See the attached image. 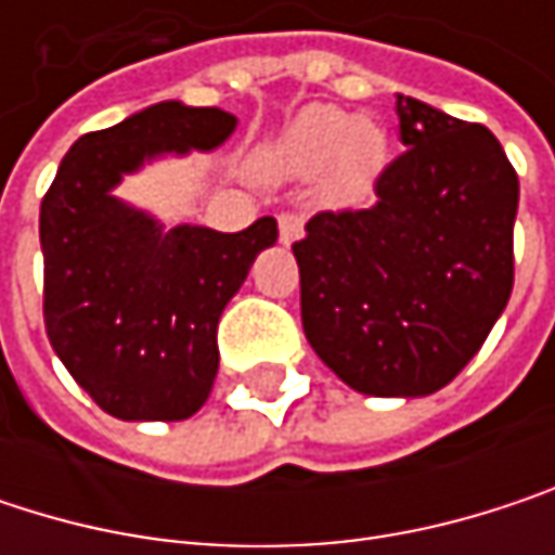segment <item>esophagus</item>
I'll return each mask as SVG.
<instances>
[{"label":"esophagus","instance_id":"1","mask_svg":"<svg viewBox=\"0 0 555 555\" xmlns=\"http://www.w3.org/2000/svg\"><path fill=\"white\" fill-rule=\"evenodd\" d=\"M301 234H305V221H301V215H295V211L279 215V237H282V244H285V247H288V244H295V241H301Z\"/></svg>","mask_w":555,"mask_h":555}]
</instances>
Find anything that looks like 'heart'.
Wrapping results in <instances>:
<instances>
[{"instance_id": "1", "label": "heart", "mask_w": 555, "mask_h": 555, "mask_svg": "<svg viewBox=\"0 0 555 555\" xmlns=\"http://www.w3.org/2000/svg\"><path fill=\"white\" fill-rule=\"evenodd\" d=\"M388 164L386 128L370 115H353L337 105H308L263 157L270 179H314L337 208L370 202Z\"/></svg>"}]
</instances>
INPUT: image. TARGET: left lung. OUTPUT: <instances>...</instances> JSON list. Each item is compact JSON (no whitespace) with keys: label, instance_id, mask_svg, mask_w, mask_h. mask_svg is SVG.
<instances>
[{"label":"left lung","instance_id":"1","mask_svg":"<svg viewBox=\"0 0 555 555\" xmlns=\"http://www.w3.org/2000/svg\"><path fill=\"white\" fill-rule=\"evenodd\" d=\"M401 144L363 211H321L292 247L301 327L353 391L424 398L453 383L514 285L517 172L486 125L395 102Z\"/></svg>","mask_w":555,"mask_h":555}]
</instances>
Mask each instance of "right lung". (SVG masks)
Here are the masks:
<instances>
[{
	"mask_svg": "<svg viewBox=\"0 0 555 555\" xmlns=\"http://www.w3.org/2000/svg\"><path fill=\"white\" fill-rule=\"evenodd\" d=\"M237 128L224 108L157 102L82 134L41 202L44 324L69 376L118 421H185L218 376V321L276 218L221 234L167 228L115 195L164 157L218 151Z\"/></svg>",
	"mask_w": 555,
	"mask_h": 555,
	"instance_id": "add662e5",
	"label": "right lung"
}]
</instances>
